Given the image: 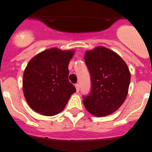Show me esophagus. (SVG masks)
I'll list each match as a JSON object with an SVG mask.
<instances>
[{
	"mask_svg": "<svg viewBox=\"0 0 152 152\" xmlns=\"http://www.w3.org/2000/svg\"><path fill=\"white\" fill-rule=\"evenodd\" d=\"M75 87H76V92H79V91H80V84H79V83H76V84H75Z\"/></svg>",
	"mask_w": 152,
	"mask_h": 152,
	"instance_id": "34e87169",
	"label": "esophagus"
}]
</instances>
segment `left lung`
I'll return each instance as SVG.
<instances>
[{"label":"left lung","instance_id":"left-lung-1","mask_svg":"<svg viewBox=\"0 0 152 152\" xmlns=\"http://www.w3.org/2000/svg\"><path fill=\"white\" fill-rule=\"evenodd\" d=\"M84 61L91 74V91L83 98V105L95 117L110 115L127 97L129 69L117 53L104 46L86 51Z\"/></svg>","mask_w":152,"mask_h":152}]
</instances>
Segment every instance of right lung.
Segmentation results:
<instances>
[{"label": "right lung", "instance_id": "add662e5", "mask_svg": "<svg viewBox=\"0 0 152 152\" xmlns=\"http://www.w3.org/2000/svg\"><path fill=\"white\" fill-rule=\"evenodd\" d=\"M74 50L51 48L30 60L23 77V91L27 104L42 115L61 112L76 88L69 81V64Z\"/></svg>", "mask_w": 152, "mask_h": 152}]
</instances>
